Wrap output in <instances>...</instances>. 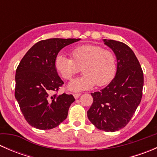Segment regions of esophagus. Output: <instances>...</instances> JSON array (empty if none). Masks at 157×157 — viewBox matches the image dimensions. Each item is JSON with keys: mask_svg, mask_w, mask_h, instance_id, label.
Wrapping results in <instances>:
<instances>
[{"mask_svg": "<svg viewBox=\"0 0 157 157\" xmlns=\"http://www.w3.org/2000/svg\"><path fill=\"white\" fill-rule=\"evenodd\" d=\"M73 95H74V98H75V99H77V98H78L79 96H80L81 94H80V93H74Z\"/></svg>", "mask_w": 157, "mask_h": 157, "instance_id": "34e87169", "label": "esophagus"}]
</instances>
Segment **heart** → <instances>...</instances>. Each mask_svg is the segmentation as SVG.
Masks as SVG:
<instances>
[{"label":"heart","instance_id":"heart-1","mask_svg":"<svg viewBox=\"0 0 157 157\" xmlns=\"http://www.w3.org/2000/svg\"><path fill=\"white\" fill-rule=\"evenodd\" d=\"M71 58L58 55L55 68L66 80H70L81 68L83 74L73 80L68 85L71 91H81L95 84L103 86L110 83L117 71L115 55L112 51L98 45H83L70 52Z\"/></svg>","mask_w":157,"mask_h":157}]
</instances>
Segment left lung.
Masks as SVG:
<instances>
[{
  "mask_svg": "<svg viewBox=\"0 0 157 157\" xmlns=\"http://www.w3.org/2000/svg\"><path fill=\"white\" fill-rule=\"evenodd\" d=\"M117 58L115 77L100 92L92 93L89 120L98 129L114 132L128 124L141 101L144 73L134 52L119 41L104 39Z\"/></svg>",
  "mask_w": 157,
  "mask_h": 157,
  "instance_id": "8db88e82",
  "label": "left lung"
}]
</instances>
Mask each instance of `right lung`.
I'll return each mask as SVG.
<instances>
[{"mask_svg":"<svg viewBox=\"0 0 157 157\" xmlns=\"http://www.w3.org/2000/svg\"><path fill=\"white\" fill-rule=\"evenodd\" d=\"M80 39H48L35 44L16 71L15 97L25 119L33 127L49 130L66 119L73 95H58L64 82L55 60L64 47Z\"/></svg>","mask_w":157,"mask_h":157,"instance_id":"right-lung-1","label":"right lung"}]
</instances>
